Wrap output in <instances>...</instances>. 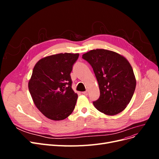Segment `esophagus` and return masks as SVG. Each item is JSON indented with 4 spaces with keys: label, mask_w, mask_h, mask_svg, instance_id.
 Listing matches in <instances>:
<instances>
[{
    "label": "esophagus",
    "mask_w": 159,
    "mask_h": 159,
    "mask_svg": "<svg viewBox=\"0 0 159 159\" xmlns=\"http://www.w3.org/2000/svg\"><path fill=\"white\" fill-rule=\"evenodd\" d=\"M82 94H84L85 95H87L88 94V91H84V92H82Z\"/></svg>",
    "instance_id": "34e87169"
}]
</instances>
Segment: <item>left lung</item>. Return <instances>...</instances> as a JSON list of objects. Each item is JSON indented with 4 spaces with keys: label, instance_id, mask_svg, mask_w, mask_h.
<instances>
[{
    "label": "left lung",
    "instance_id": "obj_1",
    "mask_svg": "<svg viewBox=\"0 0 159 159\" xmlns=\"http://www.w3.org/2000/svg\"><path fill=\"white\" fill-rule=\"evenodd\" d=\"M93 68L100 97L93 105L107 115H117L126 108L136 88L132 67L123 56L105 49L90 50L82 55Z\"/></svg>",
    "mask_w": 159,
    "mask_h": 159
}]
</instances>
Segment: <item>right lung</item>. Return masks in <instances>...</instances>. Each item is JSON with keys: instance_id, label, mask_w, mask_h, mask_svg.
Listing matches in <instances>:
<instances>
[{"instance_id": "obj_1", "label": "right lung", "mask_w": 159, "mask_h": 159, "mask_svg": "<svg viewBox=\"0 0 159 159\" xmlns=\"http://www.w3.org/2000/svg\"><path fill=\"white\" fill-rule=\"evenodd\" d=\"M79 54H57L35 64L28 89L36 107L45 117L60 121L73 112L78 94L71 88L70 73Z\"/></svg>"}]
</instances>
